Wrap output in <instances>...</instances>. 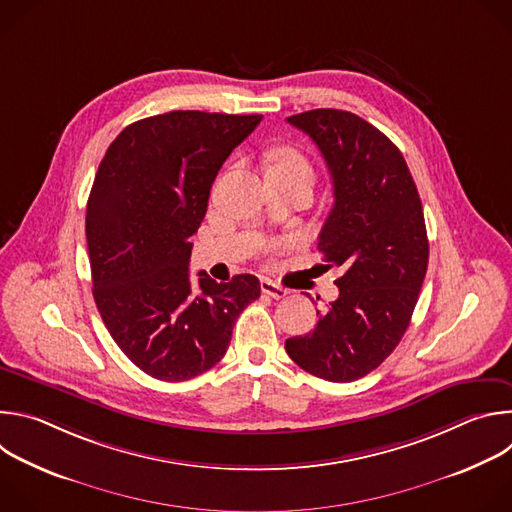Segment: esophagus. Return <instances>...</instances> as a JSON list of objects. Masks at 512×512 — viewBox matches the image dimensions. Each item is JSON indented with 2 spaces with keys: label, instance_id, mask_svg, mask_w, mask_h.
Instances as JSON below:
<instances>
[{
  "label": "esophagus",
  "instance_id": "esophagus-1",
  "mask_svg": "<svg viewBox=\"0 0 512 512\" xmlns=\"http://www.w3.org/2000/svg\"><path fill=\"white\" fill-rule=\"evenodd\" d=\"M261 291H263V294L271 296L273 300H283V298L289 294V291H287L285 287L277 285V283L271 281V279H261Z\"/></svg>",
  "mask_w": 512,
  "mask_h": 512
}]
</instances>
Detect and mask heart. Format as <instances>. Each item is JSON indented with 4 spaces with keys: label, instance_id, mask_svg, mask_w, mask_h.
Masks as SVG:
<instances>
[{
    "label": "heart",
    "instance_id": "b5f03b06",
    "mask_svg": "<svg viewBox=\"0 0 512 512\" xmlns=\"http://www.w3.org/2000/svg\"><path fill=\"white\" fill-rule=\"evenodd\" d=\"M269 172H304L312 174L310 162L296 148H281L273 154V162Z\"/></svg>",
    "mask_w": 512,
    "mask_h": 512
}]
</instances>
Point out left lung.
<instances>
[{
	"mask_svg": "<svg viewBox=\"0 0 512 512\" xmlns=\"http://www.w3.org/2000/svg\"><path fill=\"white\" fill-rule=\"evenodd\" d=\"M287 121L312 137L330 170L334 206L318 249L344 275L316 328L287 338L285 350L310 375L350 383L375 371L411 322L429 259L423 208L403 154L369 121L340 109Z\"/></svg>",
	"mask_w": 512,
	"mask_h": 512,
	"instance_id": "1",
	"label": "left lung"
}]
</instances>
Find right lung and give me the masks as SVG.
I'll return each instance as SVG.
<instances>
[{"label":"right lung","instance_id":"obj_1","mask_svg":"<svg viewBox=\"0 0 512 512\" xmlns=\"http://www.w3.org/2000/svg\"><path fill=\"white\" fill-rule=\"evenodd\" d=\"M261 115L170 111L127 125L109 145L87 202L93 298L125 356L154 379H194L221 360L255 275L190 281V237L212 182Z\"/></svg>","mask_w":512,"mask_h":512}]
</instances>
